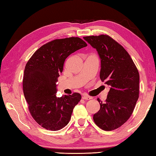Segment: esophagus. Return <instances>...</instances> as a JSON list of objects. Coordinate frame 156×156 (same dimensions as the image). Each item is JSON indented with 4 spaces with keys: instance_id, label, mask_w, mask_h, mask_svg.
<instances>
[{
    "instance_id": "obj_1",
    "label": "esophagus",
    "mask_w": 156,
    "mask_h": 156,
    "mask_svg": "<svg viewBox=\"0 0 156 156\" xmlns=\"http://www.w3.org/2000/svg\"><path fill=\"white\" fill-rule=\"evenodd\" d=\"M82 99H84V100H90V99H92V97H90V96L87 95V94H84L82 96Z\"/></svg>"
}]
</instances>
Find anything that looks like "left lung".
Instances as JSON below:
<instances>
[{
	"label": "left lung",
	"instance_id": "1",
	"mask_svg": "<svg viewBox=\"0 0 156 156\" xmlns=\"http://www.w3.org/2000/svg\"><path fill=\"white\" fill-rule=\"evenodd\" d=\"M83 38L97 49L101 59V80L110 86L105 102L97 98L101 107L93 115L94 121L103 130H114L123 125L134 110L139 98L140 74L127 51L111 37Z\"/></svg>",
	"mask_w": 156,
	"mask_h": 156
}]
</instances>
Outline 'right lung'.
I'll list each match as a JSON object with an SVG mask.
<instances>
[{
    "mask_svg": "<svg viewBox=\"0 0 156 156\" xmlns=\"http://www.w3.org/2000/svg\"><path fill=\"white\" fill-rule=\"evenodd\" d=\"M87 44L79 37L55 39L38 49L25 66L23 93L34 120L48 130L58 131L68 125L81 95L56 97L58 78L65 59Z\"/></svg>",
    "mask_w": 156,
    "mask_h": 156,
    "instance_id": "right-lung-1",
    "label": "right lung"
}]
</instances>
